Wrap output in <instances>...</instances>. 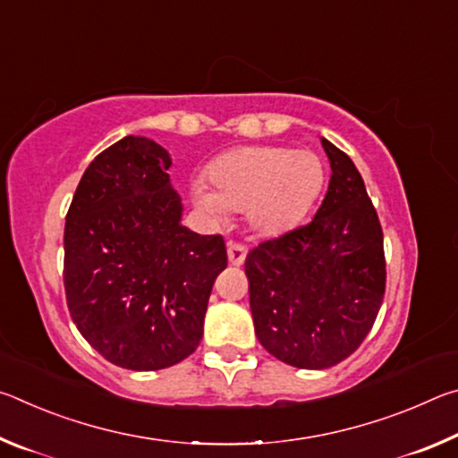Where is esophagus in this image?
<instances>
[{"label": "esophagus", "mask_w": 458, "mask_h": 458, "mask_svg": "<svg viewBox=\"0 0 458 458\" xmlns=\"http://www.w3.org/2000/svg\"><path fill=\"white\" fill-rule=\"evenodd\" d=\"M244 259H246V246L240 244V242H234V240H232V242H228V260H230V265L240 267L244 262Z\"/></svg>", "instance_id": "obj_1"}]
</instances>
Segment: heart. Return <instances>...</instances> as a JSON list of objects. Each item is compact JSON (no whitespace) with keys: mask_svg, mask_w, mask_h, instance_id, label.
<instances>
[{"mask_svg":"<svg viewBox=\"0 0 458 458\" xmlns=\"http://www.w3.org/2000/svg\"><path fill=\"white\" fill-rule=\"evenodd\" d=\"M206 182L193 183V199L214 218L246 212L262 236H276L305 218L319 199L327 172L319 155L291 147L250 145L220 155Z\"/></svg>","mask_w":458,"mask_h":458,"instance_id":"b5f03b06","label":"heart"}]
</instances>
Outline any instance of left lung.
Listing matches in <instances>:
<instances>
[{
  "label": "left lung",
  "instance_id": "8db88e82",
  "mask_svg": "<svg viewBox=\"0 0 458 458\" xmlns=\"http://www.w3.org/2000/svg\"><path fill=\"white\" fill-rule=\"evenodd\" d=\"M331 164L311 222L246 254L254 331L289 366L325 369L358 350L386 293L384 232L353 161L321 139Z\"/></svg>",
  "mask_w": 458,
  "mask_h": 458
}]
</instances>
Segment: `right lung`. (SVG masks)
I'll return each mask as SVG.
<instances>
[{
	"label": "right lung",
	"mask_w": 458,
	"mask_h": 458,
	"mask_svg": "<svg viewBox=\"0 0 458 458\" xmlns=\"http://www.w3.org/2000/svg\"><path fill=\"white\" fill-rule=\"evenodd\" d=\"M169 165L159 143L121 139L90 161L66 214L68 311L105 360L135 371L196 352L214 281L228 265L222 234L180 224Z\"/></svg>",
	"instance_id": "right-lung-1"
}]
</instances>
